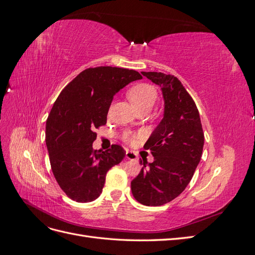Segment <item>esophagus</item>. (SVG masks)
<instances>
[{
    "label": "esophagus",
    "instance_id": "1",
    "mask_svg": "<svg viewBox=\"0 0 255 255\" xmlns=\"http://www.w3.org/2000/svg\"><path fill=\"white\" fill-rule=\"evenodd\" d=\"M126 157H127L128 159H130V160H137V159H138L137 154H136L135 152H132V151H127Z\"/></svg>",
    "mask_w": 255,
    "mask_h": 255
}]
</instances>
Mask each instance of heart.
Masks as SVG:
<instances>
[{
	"label": "heart",
	"instance_id": "obj_1",
	"mask_svg": "<svg viewBox=\"0 0 255 255\" xmlns=\"http://www.w3.org/2000/svg\"><path fill=\"white\" fill-rule=\"evenodd\" d=\"M128 97L137 111H150L157 99V90L151 84L139 83L128 89ZM126 140L133 142L134 138L129 135H126Z\"/></svg>",
	"mask_w": 255,
	"mask_h": 255
}]
</instances>
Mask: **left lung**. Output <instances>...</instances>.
<instances>
[{
	"label": "left lung",
	"instance_id": "1",
	"mask_svg": "<svg viewBox=\"0 0 255 255\" xmlns=\"http://www.w3.org/2000/svg\"><path fill=\"white\" fill-rule=\"evenodd\" d=\"M141 74L160 86L165 113L143 145L154 161L140 159L143 167L130 182V189L139 203L159 206L172 201L189 184L202 156L204 134L197 105L179 79L161 72Z\"/></svg>",
	"mask_w": 255,
	"mask_h": 255
}]
</instances>
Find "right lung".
<instances>
[{
    "label": "right lung",
    "instance_id": "add662e5",
    "mask_svg": "<svg viewBox=\"0 0 255 255\" xmlns=\"http://www.w3.org/2000/svg\"><path fill=\"white\" fill-rule=\"evenodd\" d=\"M142 76L118 67H96L82 71L61 90L45 126V143L54 176L73 201L86 203L102 192L107 171L125 158L126 151L113 144L94 150L96 128L106 125L113 98Z\"/></svg>",
    "mask_w": 255,
    "mask_h": 255
}]
</instances>
